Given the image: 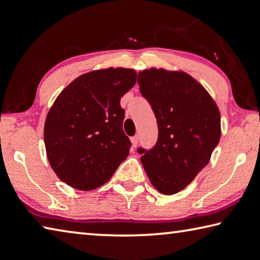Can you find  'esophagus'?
Wrapping results in <instances>:
<instances>
[{
    "label": "esophagus",
    "mask_w": 260,
    "mask_h": 260,
    "mask_svg": "<svg viewBox=\"0 0 260 260\" xmlns=\"http://www.w3.org/2000/svg\"><path fill=\"white\" fill-rule=\"evenodd\" d=\"M138 143H139V137L138 136H134L131 138V144H132V147H137V145H138Z\"/></svg>",
    "instance_id": "esophagus-1"
}]
</instances>
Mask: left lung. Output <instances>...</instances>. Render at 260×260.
<instances>
[{"instance_id": "8db88e82", "label": "left lung", "mask_w": 260, "mask_h": 260, "mask_svg": "<svg viewBox=\"0 0 260 260\" xmlns=\"http://www.w3.org/2000/svg\"><path fill=\"white\" fill-rule=\"evenodd\" d=\"M138 84L158 126L153 148H138L141 164L160 193L174 194L208 164L221 138V114L208 91L183 71L146 69Z\"/></svg>"}]
</instances>
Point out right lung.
I'll use <instances>...</instances> for the list:
<instances>
[{
    "label": "right lung",
    "instance_id": "add662e5",
    "mask_svg": "<svg viewBox=\"0 0 260 260\" xmlns=\"http://www.w3.org/2000/svg\"><path fill=\"white\" fill-rule=\"evenodd\" d=\"M137 72L107 68L87 72L56 97L44 126V143L57 178L78 190H94L111 179L129 155L120 100Z\"/></svg>",
    "mask_w": 260,
    "mask_h": 260
}]
</instances>
